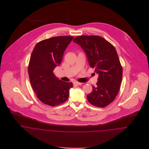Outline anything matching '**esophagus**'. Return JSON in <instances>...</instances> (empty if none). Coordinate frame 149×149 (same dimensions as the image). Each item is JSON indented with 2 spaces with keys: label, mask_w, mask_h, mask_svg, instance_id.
Listing matches in <instances>:
<instances>
[{
  "label": "esophagus",
  "mask_w": 149,
  "mask_h": 149,
  "mask_svg": "<svg viewBox=\"0 0 149 149\" xmlns=\"http://www.w3.org/2000/svg\"><path fill=\"white\" fill-rule=\"evenodd\" d=\"M73 84H74V85H82V83H79V82H77V81H75V82H74V83H73Z\"/></svg>",
  "instance_id": "obj_1"
}]
</instances>
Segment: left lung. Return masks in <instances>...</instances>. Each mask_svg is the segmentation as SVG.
<instances>
[{"mask_svg": "<svg viewBox=\"0 0 149 149\" xmlns=\"http://www.w3.org/2000/svg\"><path fill=\"white\" fill-rule=\"evenodd\" d=\"M73 42L81 46L91 68L98 74L97 86L86 96L89 103L103 108L117 96L122 80V68L114 46L97 36H78Z\"/></svg>", "mask_w": 149, "mask_h": 149, "instance_id": "left-lung-1", "label": "left lung"}]
</instances>
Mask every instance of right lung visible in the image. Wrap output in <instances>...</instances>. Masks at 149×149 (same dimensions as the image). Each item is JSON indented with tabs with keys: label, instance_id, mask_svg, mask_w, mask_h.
Segmentation results:
<instances>
[{
	"label": "right lung",
	"instance_id": "1",
	"mask_svg": "<svg viewBox=\"0 0 149 149\" xmlns=\"http://www.w3.org/2000/svg\"><path fill=\"white\" fill-rule=\"evenodd\" d=\"M73 39L72 36H60L43 40L36 44L31 53L28 68L30 81L38 99L48 106L64 103L73 87L72 83L59 80L53 73Z\"/></svg>",
	"mask_w": 149,
	"mask_h": 149
}]
</instances>
